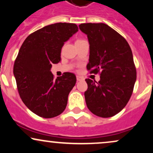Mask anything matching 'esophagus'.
I'll list each match as a JSON object with an SVG mask.
<instances>
[{
  "instance_id": "34e87169",
  "label": "esophagus",
  "mask_w": 153,
  "mask_h": 153,
  "mask_svg": "<svg viewBox=\"0 0 153 153\" xmlns=\"http://www.w3.org/2000/svg\"><path fill=\"white\" fill-rule=\"evenodd\" d=\"M77 80L78 81H83L84 80V78H82V77H80V76H78V75H77Z\"/></svg>"
}]
</instances>
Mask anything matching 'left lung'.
Masks as SVG:
<instances>
[{
  "mask_svg": "<svg viewBox=\"0 0 153 153\" xmlns=\"http://www.w3.org/2000/svg\"><path fill=\"white\" fill-rule=\"evenodd\" d=\"M80 31L90 45L87 69L100 73V80L85 79L87 107L103 118L113 117L125 107L137 79L132 52L126 39L106 24H81Z\"/></svg>",
  "mask_w": 153,
  "mask_h": 153,
  "instance_id": "obj_1",
  "label": "left lung"
}]
</instances>
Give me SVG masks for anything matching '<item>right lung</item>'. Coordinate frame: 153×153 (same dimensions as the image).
<instances>
[{
	"label": "right lung",
	"instance_id": "1",
	"mask_svg": "<svg viewBox=\"0 0 153 153\" xmlns=\"http://www.w3.org/2000/svg\"><path fill=\"white\" fill-rule=\"evenodd\" d=\"M78 31L75 24L56 23L34 31L22 44L13 75L21 99L35 114L52 118L65 109L76 77L65 73L54 80L51 68L61 60L65 42Z\"/></svg>",
	"mask_w": 153,
	"mask_h": 153
}]
</instances>
